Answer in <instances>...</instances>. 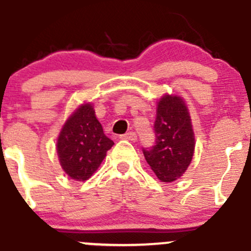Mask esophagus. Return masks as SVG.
<instances>
[{
	"instance_id": "esophagus-1",
	"label": "esophagus",
	"mask_w": 251,
	"mask_h": 251,
	"mask_svg": "<svg viewBox=\"0 0 251 251\" xmlns=\"http://www.w3.org/2000/svg\"><path fill=\"white\" fill-rule=\"evenodd\" d=\"M120 138H123V140H127V141H137V135H136V132H133V131H130V132L125 133V135L121 136Z\"/></svg>"
}]
</instances>
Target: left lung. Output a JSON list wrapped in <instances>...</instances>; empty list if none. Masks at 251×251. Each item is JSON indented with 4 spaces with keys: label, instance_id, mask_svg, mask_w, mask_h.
<instances>
[{
    "label": "left lung",
    "instance_id": "obj_1",
    "mask_svg": "<svg viewBox=\"0 0 251 251\" xmlns=\"http://www.w3.org/2000/svg\"><path fill=\"white\" fill-rule=\"evenodd\" d=\"M155 143L143 148L147 163L163 182L179 178L191 164L194 133L183 100L166 95L159 100L154 123Z\"/></svg>",
    "mask_w": 251,
    "mask_h": 251
}]
</instances>
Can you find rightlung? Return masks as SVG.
<instances>
[{
    "label": "right lung",
    "instance_id": "right-lung-1",
    "mask_svg": "<svg viewBox=\"0 0 251 251\" xmlns=\"http://www.w3.org/2000/svg\"><path fill=\"white\" fill-rule=\"evenodd\" d=\"M114 142L103 132L91 104H82L63 126L57 142L60 165L76 181H85L98 169Z\"/></svg>",
    "mask_w": 251,
    "mask_h": 251
}]
</instances>
